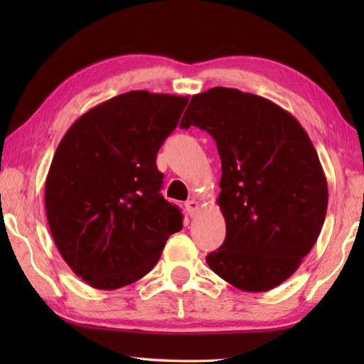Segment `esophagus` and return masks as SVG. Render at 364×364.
<instances>
[{
  "instance_id": "obj_1",
  "label": "esophagus",
  "mask_w": 364,
  "mask_h": 364,
  "mask_svg": "<svg viewBox=\"0 0 364 364\" xmlns=\"http://www.w3.org/2000/svg\"><path fill=\"white\" fill-rule=\"evenodd\" d=\"M184 206H186V211H188L191 218H192V215H196L200 210V203L196 202V200H188V202L184 203Z\"/></svg>"
}]
</instances>
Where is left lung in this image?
Listing matches in <instances>:
<instances>
[{
	"label": "left lung",
	"mask_w": 364,
	"mask_h": 364,
	"mask_svg": "<svg viewBox=\"0 0 364 364\" xmlns=\"http://www.w3.org/2000/svg\"><path fill=\"white\" fill-rule=\"evenodd\" d=\"M210 133L222 161L225 241L206 257L235 288L264 292L299 269L322 230L328 188L311 139L283 107L237 89L192 95L180 122Z\"/></svg>",
	"instance_id": "obj_1"
}]
</instances>
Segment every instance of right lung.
<instances>
[{"label":"right lung","instance_id":"1","mask_svg":"<svg viewBox=\"0 0 364 364\" xmlns=\"http://www.w3.org/2000/svg\"><path fill=\"white\" fill-rule=\"evenodd\" d=\"M188 97L131 90L92 107L68 128L45 181L51 236L92 288L119 289L156 264L180 210L161 196L156 154Z\"/></svg>","mask_w":364,"mask_h":364}]
</instances>
